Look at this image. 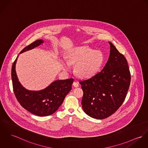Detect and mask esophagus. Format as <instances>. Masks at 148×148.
Masks as SVG:
<instances>
[{"label": "esophagus", "mask_w": 148, "mask_h": 148, "mask_svg": "<svg viewBox=\"0 0 148 148\" xmlns=\"http://www.w3.org/2000/svg\"><path fill=\"white\" fill-rule=\"evenodd\" d=\"M73 86L75 87V88H77V87H79V83L77 82H76V81H74V82H73Z\"/></svg>", "instance_id": "obj_1"}]
</instances>
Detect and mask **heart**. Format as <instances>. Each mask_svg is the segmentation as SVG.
<instances>
[{
	"instance_id": "obj_1",
	"label": "heart",
	"mask_w": 148,
	"mask_h": 148,
	"mask_svg": "<svg viewBox=\"0 0 148 148\" xmlns=\"http://www.w3.org/2000/svg\"><path fill=\"white\" fill-rule=\"evenodd\" d=\"M67 62H62L64 69H70V65H76L75 73L77 76L86 79L93 76L103 62V55L99 50L86 46L74 48L68 54Z\"/></svg>"
}]
</instances>
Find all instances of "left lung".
I'll use <instances>...</instances> for the list:
<instances>
[{"label":"left lung","instance_id":"1","mask_svg":"<svg viewBox=\"0 0 148 148\" xmlns=\"http://www.w3.org/2000/svg\"><path fill=\"white\" fill-rule=\"evenodd\" d=\"M105 66L93 77L80 82L84 94L82 108L89 116L103 119L121 107L128 90L131 75L125 58L110 42Z\"/></svg>","mask_w":148,"mask_h":148}]
</instances>
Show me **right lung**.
<instances>
[{
  "mask_svg": "<svg viewBox=\"0 0 148 148\" xmlns=\"http://www.w3.org/2000/svg\"><path fill=\"white\" fill-rule=\"evenodd\" d=\"M43 42L42 40H36L25 47L20 54L33 49ZM18 56L14 62L11 71L14 93L17 101L23 108L34 115L46 116L54 114L72 89L73 79L54 81L40 90H27L21 84L16 74L15 68Z\"/></svg>",
  "mask_w": 148,
  "mask_h": 148,
  "instance_id": "add662e5",
  "label": "right lung"
}]
</instances>
